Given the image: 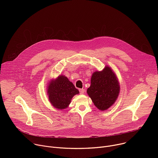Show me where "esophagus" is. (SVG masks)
<instances>
[{"label": "esophagus", "instance_id": "34e87169", "mask_svg": "<svg viewBox=\"0 0 158 158\" xmlns=\"http://www.w3.org/2000/svg\"><path fill=\"white\" fill-rule=\"evenodd\" d=\"M79 91L80 94H82L85 93V89H79Z\"/></svg>", "mask_w": 158, "mask_h": 158}]
</instances>
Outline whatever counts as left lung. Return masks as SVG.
Listing matches in <instances>:
<instances>
[{"label":"left lung","instance_id":"8db88e82","mask_svg":"<svg viewBox=\"0 0 158 158\" xmlns=\"http://www.w3.org/2000/svg\"><path fill=\"white\" fill-rule=\"evenodd\" d=\"M120 91L118 78L109 66L102 71L94 72L91 80V86L87 93L94 104L101 110H105L114 104Z\"/></svg>","mask_w":158,"mask_h":158}]
</instances>
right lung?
<instances>
[{
    "label": "right lung",
    "mask_w": 158,
    "mask_h": 158,
    "mask_svg": "<svg viewBox=\"0 0 158 158\" xmlns=\"http://www.w3.org/2000/svg\"><path fill=\"white\" fill-rule=\"evenodd\" d=\"M47 89L50 102L58 109L67 108L70 104L73 96L79 93L74 85L64 75L51 80Z\"/></svg>",
    "instance_id": "1"
}]
</instances>
